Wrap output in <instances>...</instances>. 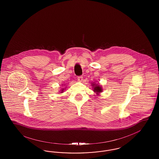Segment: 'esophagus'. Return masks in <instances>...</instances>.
<instances>
[{
	"label": "esophagus",
	"instance_id": "1",
	"mask_svg": "<svg viewBox=\"0 0 159 159\" xmlns=\"http://www.w3.org/2000/svg\"><path fill=\"white\" fill-rule=\"evenodd\" d=\"M77 80L79 82H82L83 80V77L82 76H79L77 78Z\"/></svg>",
	"mask_w": 159,
	"mask_h": 159
}]
</instances>
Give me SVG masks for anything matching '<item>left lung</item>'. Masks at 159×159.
<instances>
[{"label": "left lung", "instance_id": "8db88e82", "mask_svg": "<svg viewBox=\"0 0 159 159\" xmlns=\"http://www.w3.org/2000/svg\"><path fill=\"white\" fill-rule=\"evenodd\" d=\"M92 86H94V89H93V91H95V92H97V94H98V93H99V92H102V88L100 87L99 85L93 84H92Z\"/></svg>", "mask_w": 159, "mask_h": 159}]
</instances>
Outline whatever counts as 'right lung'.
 <instances>
[{
	"mask_svg": "<svg viewBox=\"0 0 159 159\" xmlns=\"http://www.w3.org/2000/svg\"><path fill=\"white\" fill-rule=\"evenodd\" d=\"M63 90H64V89H62V92H62V91H63Z\"/></svg>",
	"mask_w": 159,
	"mask_h": 159,
	"instance_id": "right-lung-1",
	"label": "right lung"
}]
</instances>
